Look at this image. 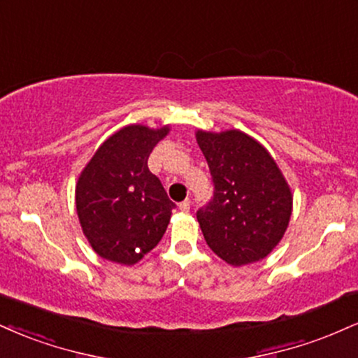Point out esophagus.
Returning <instances> with one entry per match:
<instances>
[{
    "mask_svg": "<svg viewBox=\"0 0 358 358\" xmlns=\"http://www.w3.org/2000/svg\"><path fill=\"white\" fill-rule=\"evenodd\" d=\"M178 206H180V210H182L183 213L190 212V198H187V200H183L182 203H180Z\"/></svg>",
    "mask_w": 358,
    "mask_h": 358,
    "instance_id": "34e87169",
    "label": "esophagus"
}]
</instances>
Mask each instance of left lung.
<instances>
[{"mask_svg": "<svg viewBox=\"0 0 358 358\" xmlns=\"http://www.w3.org/2000/svg\"><path fill=\"white\" fill-rule=\"evenodd\" d=\"M213 178V200L196 213L206 245L228 265L262 260L285 235L290 185L260 141L240 130H196Z\"/></svg>", "mask_w": 358, "mask_h": 358, "instance_id": "8db88e82", "label": "left lung"}]
</instances>
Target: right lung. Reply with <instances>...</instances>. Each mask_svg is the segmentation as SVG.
I'll use <instances>...</instances> for the list:
<instances>
[{
	"instance_id": "obj_1",
	"label": "right lung",
	"mask_w": 358,
	"mask_h": 358,
	"mask_svg": "<svg viewBox=\"0 0 358 358\" xmlns=\"http://www.w3.org/2000/svg\"><path fill=\"white\" fill-rule=\"evenodd\" d=\"M168 131L170 124L123 127L103 141L78 176L81 230L105 260L135 265L165 234L175 203L148 170V157Z\"/></svg>"
}]
</instances>
